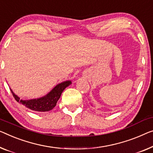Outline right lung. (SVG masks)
Masks as SVG:
<instances>
[{
	"mask_svg": "<svg viewBox=\"0 0 153 153\" xmlns=\"http://www.w3.org/2000/svg\"><path fill=\"white\" fill-rule=\"evenodd\" d=\"M71 84V81L70 80L63 82L57 84L53 89L45 96L40 98L29 100L20 99V97H18L11 88L10 90L15 100L27 108L36 112H47V111L52 110L56 106L57 102L60 97L63 91Z\"/></svg>",
	"mask_w": 153,
	"mask_h": 153,
	"instance_id": "1",
	"label": "right lung"
}]
</instances>
